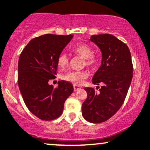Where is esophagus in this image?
<instances>
[{
    "label": "esophagus",
    "instance_id": "esophagus-1",
    "mask_svg": "<svg viewBox=\"0 0 150 150\" xmlns=\"http://www.w3.org/2000/svg\"><path fill=\"white\" fill-rule=\"evenodd\" d=\"M73 87H74V91H75V92H76V91L79 90V89H81V87H80L79 86H77V85H74Z\"/></svg>",
    "mask_w": 150,
    "mask_h": 150
}]
</instances>
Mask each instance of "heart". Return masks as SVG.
<instances>
[{
	"mask_svg": "<svg viewBox=\"0 0 150 150\" xmlns=\"http://www.w3.org/2000/svg\"><path fill=\"white\" fill-rule=\"evenodd\" d=\"M73 51L81 58H84L83 65L89 69H94L97 67L99 58L95 53H93L92 49L88 44L81 43L74 46ZM69 64V59L66 54H61L58 57V65L61 69H64ZM88 77V73L85 70L82 71L69 72L65 74L63 79L68 82H71L75 85H79Z\"/></svg>",
	"mask_w": 150,
	"mask_h": 150,
	"instance_id": "1",
	"label": "heart"
}]
</instances>
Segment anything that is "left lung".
<instances>
[{
	"label": "left lung",
	"instance_id": "obj_1",
	"mask_svg": "<svg viewBox=\"0 0 150 150\" xmlns=\"http://www.w3.org/2000/svg\"><path fill=\"white\" fill-rule=\"evenodd\" d=\"M90 40L102 53L101 65L92 83L103 85L97 89L85 87L87 97L82 104V113L87 121L99 123L111 118L123 105L131 83L133 66L128 46L113 35H93Z\"/></svg>",
	"mask_w": 150,
	"mask_h": 150
}]
</instances>
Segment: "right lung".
<instances>
[{
	"instance_id": "obj_1",
	"label": "right lung",
	"mask_w": 150,
	"mask_h": 150,
	"mask_svg": "<svg viewBox=\"0 0 150 150\" xmlns=\"http://www.w3.org/2000/svg\"><path fill=\"white\" fill-rule=\"evenodd\" d=\"M73 34H44L34 38L20 53L18 82L26 106L39 119L52 120L62 114L73 86L65 80L49 85L56 77L58 59Z\"/></svg>"
}]
</instances>
